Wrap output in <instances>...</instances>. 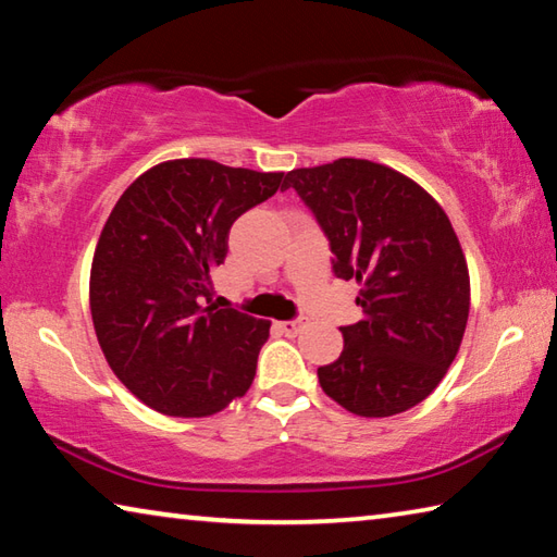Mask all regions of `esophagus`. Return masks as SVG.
<instances>
[{
    "label": "esophagus",
    "mask_w": 557,
    "mask_h": 557,
    "mask_svg": "<svg viewBox=\"0 0 557 557\" xmlns=\"http://www.w3.org/2000/svg\"><path fill=\"white\" fill-rule=\"evenodd\" d=\"M307 326V319L305 317H299V319H289V322H280V329L285 334H289V336H295V334H299L301 329Z\"/></svg>",
    "instance_id": "esophagus-1"
}]
</instances>
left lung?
I'll return each mask as SVG.
<instances>
[{
  "mask_svg": "<svg viewBox=\"0 0 557 557\" xmlns=\"http://www.w3.org/2000/svg\"><path fill=\"white\" fill-rule=\"evenodd\" d=\"M285 188L314 213L334 275L361 282L363 319L317 371L322 391L361 418H391L428 398L459 351L469 317L467 260L425 188L369 159L295 169Z\"/></svg>",
  "mask_w": 557,
  "mask_h": 557,
  "instance_id": "1",
  "label": "left lung"
}]
</instances>
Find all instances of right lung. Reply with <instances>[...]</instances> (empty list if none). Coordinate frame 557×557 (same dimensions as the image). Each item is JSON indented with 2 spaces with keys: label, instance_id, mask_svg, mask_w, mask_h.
I'll use <instances>...</instances> for the list:
<instances>
[{
  "label": "right lung",
  "instance_id": "obj_1",
  "mask_svg": "<svg viewBox=\"0 0 557 557\" xmlns=\"http://www.w3.org/2000/svg\"><path fill=\"white\" fill-rule=\"evenodd\" d=\"M282 172L174 159L135 178L100 233L90 314L112 373L157 412L206 418L256 379L270 322L213 305V270L235 219L268 201Z\"/></svg>",
  "mask_w": 557,
  "mask_h": 557
}]
</instances>
